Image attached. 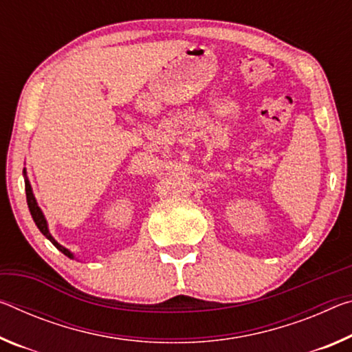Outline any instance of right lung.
<instances>
[{"mask_svg":"<svg viewBox=\"0 0 352 352\" xmlns=\"http://www.w3.org/2000/svg\"><path fill=\"white\" fill-rule=\"evenodd\" d=\"M25 189H26V202H28V206H30L31 216H32V219H34L36 226L38 227V230H41V232L43 233V235H45V236L50 239V241H52V243L54 244V246L60 250V252H63V254L67 255V256H70V258H74V255H72L70 250H67L65 248L60 246L59 243H56L54 238H53L52 235H50L47 221H45V217H43V213L41 211V208H38V206H37V202H36V199H34V194H32V189H31L30 182H28V178L25 180Z\"/></svg>","mask_w":352,"mask_h":352,"instance_id":"obj_1","label":"right lung"}]
</instances>
